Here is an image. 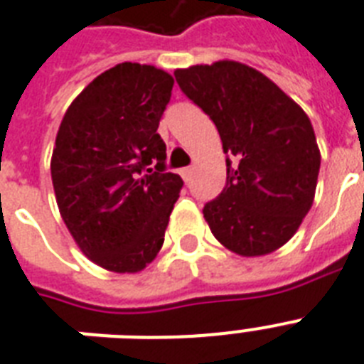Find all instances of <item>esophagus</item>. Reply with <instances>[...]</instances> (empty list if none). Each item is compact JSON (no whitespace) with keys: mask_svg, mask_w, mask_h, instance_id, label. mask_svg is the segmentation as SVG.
Listing matches in <instances>:
<instances>
[{"mask_svg":"<svg viewBox=\"0 0 364 364\" xmlns=\"http://www.w3.org/2000/svg\"><path fill=\"white\" fill-rule=\"evenodd\" d=\"M180 174H182V178H184L186 182H190L191 176H193V167H184L180 171Z\"/></svg>","mask_w":364,"mask_h":364,"instance_id":"esophagus-1","label":"esophagus"}]
</instances>
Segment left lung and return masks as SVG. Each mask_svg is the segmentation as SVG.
I'll return each mask as SVG.
<instances>
[{
	"instance_id": "obj_1",
	"label": "left lung",
	"mask_w": 364,
	"mask_h": 364,
	"mask_svg": "<svg viewBox=\"0 0 364 364\" xmlns=\"http://www.w3.org/2000/svg\"><path fill=\"white\" fill-rule=\"evenodd\" d=\"M186 97L216 124L228 182L203 208L212 235L244 257L289 240L314 203L319 156L306 112L263 73L238 62L176 69Z\"/></svg>"
}]
</instances>
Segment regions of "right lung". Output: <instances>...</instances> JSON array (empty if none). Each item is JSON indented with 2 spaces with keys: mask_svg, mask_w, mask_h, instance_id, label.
<instances>
[{
  "mask_svg": "<svg viewBox=\"0 0 364 364\" xmlns=\"http://www.w3.org/2000/svg\"><path fill=\"white\" fill-rule=\"evenodd\" d=\"M173 77L118 63L73 101L52 152L58 208L78 248L112 272H139L158 255L182 178L165 173L159 120Z\"/></svg>",
  "mask_w": 364,
  "mask_h": 364,
  "instance_id": "right-lung-1",
  "label": "right lung"
}]
</instances>
